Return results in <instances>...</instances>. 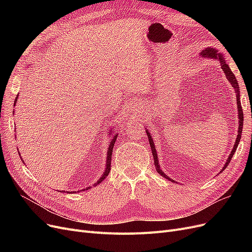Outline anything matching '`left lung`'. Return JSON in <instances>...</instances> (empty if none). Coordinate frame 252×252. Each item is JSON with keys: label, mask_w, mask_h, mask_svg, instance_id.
<instances>
[{"label": "left lung", "mask_w": 252, "mask_h": 252, "mask_svg": "<svg viewBox=\"0 0 252 252\" xmlns=\"http://www.w3.org/2000/svg\"><path fill=\"white\" fill-rule=\"evenodd\" d=\"M201 55H202V57L216 58V59H219V60H220V64H221V69L223 70L224 74H226V77L228 78L229 83L232 85V87L235 89V91H236V93H237V94H236V97H237V107H238V118H239V130H238V136H237V139H236V143H235V145H234V148H233V150H232V152H231L230 156L228 157V159H227L226 164H224L223 168L221 169V171H222L224 168H226V167L229 165V163L231 162L232 157H233V155H234L235 151L237 150L238 144H239L240 139H241V135H242V128H243V117H244V116H243V110H242L241 103H240L239 85H238V82H237V79H236V76L234 75V73H233V72H232V70L230 69V67L228 66V64H227L226 62H224V60H223V58H222V55L220 54V53H218V50L213 49V48H206V49H204L203 51H201ZM146 133H147V136H148V138H149V144H150V147H151V150H152V154H153V158H154V164H155V168H156V170H157V173L159 174V175H161V176H163L165 179H167V180H169V181L173 182V180H171L170 178H168V177L163 173V171L160 169V166H159V164H158L157 153H156V150H155V148H154V142H153V140H152V137H151L150 133H148L147 130H146ZM221 171H220V173H221Z\"/></svg>", "instance_id": "1"}]
</instances>
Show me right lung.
I'll list each match as a JSON object with an SVG mask.
<instances>
[{"label": "right lung", "instance_id": "add662e5", "mask_svg": "<svg viewBox=\"0 0 252 252\" xmlns=\"http://www.w3.org/2000/svg\"><path fill=\"white\" fill-rule=\"evenodd\" d=\"M17 101V97H16V99H15V102ZM116 138H117V136H114V138L111 140V142H110V144H109V147H108V153H107V161H106V169H105V171H104V174H103V176L99 179V181L97 182V183H95V185L94 186H97V185H99L102 181H104L105 180V178L107 177L108 175H109V171H110V165H111V156H112V150H113V146H114V143H115V141H116ZM91 187H89V188H86L85 190H88V189H90ZM85 190H83V191H85ZM68 193V192H67Z\"/></svg>", "mask_w": 252, "mask_h": 252}]
</instances>
